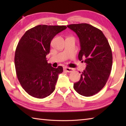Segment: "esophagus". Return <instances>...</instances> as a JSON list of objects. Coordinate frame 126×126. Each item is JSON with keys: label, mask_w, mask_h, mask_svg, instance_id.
<instances>
[{"label": "esophagus", "mask_w": 126, "mask_h": 126, "mask_svg": "<svg viewBox=\"0 0 126 126\" xmlns=\"http://www.w3.org/2000/svg\"><path fill=\"white\" fill-rule=\"evenodd\" d=\"M64 70L66 72H68V73H71V72H72L74 71V69L73 68H69V67H64Z\"/></svg>", "instance_id": "34e87169"}]
</instances>
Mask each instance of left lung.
<instances>
[{
	"label": "left lung",
	"instance_id": "left-lung-1",
	"mask_svg": "<svg viewBox=\"0 0 126 126\" xmlns=\"http://www.w3.org/2000/svg\"><path fill=\"white\" fill-rule=\"evenodd\" d=\"M67 27L78 35L80 46L78 59L87 65L73 88L80 95L92 96L103 88L109 78L112 66L111 48L103 32L92 25L80 23Z\"/></svg>",
	"mask_w": 126,
	"mask_h": 126
}]
</instances>
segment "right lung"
<instances>
[{"label":"right lung","instance_id":"right-lung-1","mask_svg":"<svg viewBox=\"0 0 126 126\" xmlns=\"http://www.w3.org/2000/svg\"><path fill=\"white\" fill-rule=\"evenodd\" d=\"M66 28L65 25H37L28 30L18 42L14 57L16 74L22 88L31 96L44 98L54 92L63 67H52L46 55L53 38Z\"/></svg>","mask_w":126,"mask_h":126}]
</instances>
